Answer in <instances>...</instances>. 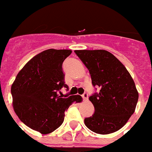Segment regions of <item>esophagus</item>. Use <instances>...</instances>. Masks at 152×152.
<instances>
[{
    "instance_id": "34e87169",
    "label": "esophagus",
    "mask_w": 152,
    "mask_h": 152,
    "mask_svg": "<svg viewBox=\"0 0 152 152\" xmlns=\"http://www.w3.org/2000/svg\"><path fill=\"white\" fill-rule=\"evenodd\" d=\"M88 93H85L83 95H82V98H83V100H85V101H86V100L88 99Z\"/></svg>"
}]
</instances>
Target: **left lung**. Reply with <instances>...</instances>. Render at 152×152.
Listing matches in <instances>:
<instances>
[{"label": "left lung", "mask_w": 152, "mask_h": 152, "mask_svg": "<svg viewBox=\"0 0 152 152\" xmlns=\"http://www.w3.org/2000/svg\"><path fill=\"white\" fill-rule=\"evenodd\" d=\"M88 68L93 86L99 92L89 96L95 112L85 118V125L99 134L122 128L135 111L139 94L125 66L106 50H75Z\"/></svg>", "instance_id": "1"}]
</instances>
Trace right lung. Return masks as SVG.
Wrapping results in <instances>:
<instances>
[{
	"mask_svg": "<svg viewBox=\"0 0 152 152\" xmlns=\"http://www.w3.org/2000/svg\"><path fill=\"white\" fill-rule=\"evenodd\" d=\"M72 51H43L33 57L18 73L11 92L15 112L24 124L42 134H48L64 122L65 111L74 103L82 102L79 95L65 96L66 88L63 63Z\"/></svg>",
	"mask_w": 152,
	"mask_h": 152,
	"instance_id": "right-lung-1",
	"label": "right lung"
}]
</instances>
